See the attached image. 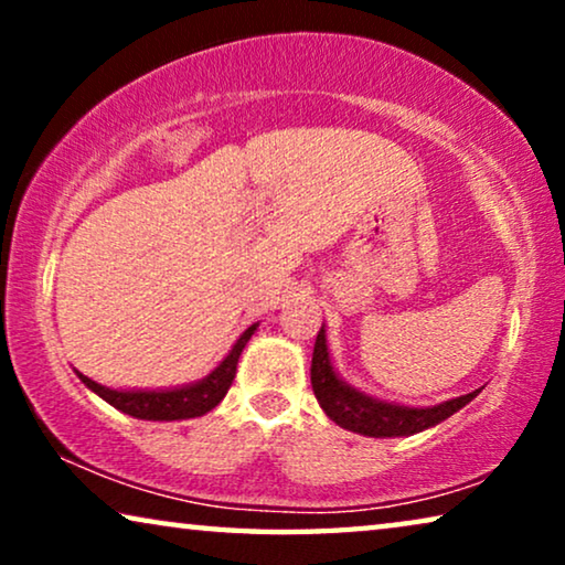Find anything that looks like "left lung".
<instances>
[{
  "mask_svg": "<svg viewBox=\"0 0 565 565\" xmlns=\"http://www.w3.org/2000/svg\"><path fill=\"white\" fill-rule=\"evenodd\" d=\"M311 385H313L316 398H319V404L323 408V414H327L331 422H337L339 427L358 431V435H365V437L416 435V431L435 427V424L445 422L447 416L460 412L462 406L470 404V401L481 393V388H478L473 393H466V396L445 401V404L422 406V408L391 404V401L367 396V393L352 388L350 383H344L342 377L337 375V370L331 365V358H329L327 329L323 327L313 344Z\"/></svg>",
  "mask_w": 565,
  "mask_h": 565,
  "instance_id": "obj_1",
  "label": "left lung"
}]
</instances>
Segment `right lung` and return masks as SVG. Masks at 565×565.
Wrapping results in <instances>:
<instances>
[{
  "label": "right lung",
  "mask_w": 565,
  "mask_h": 565,
  "mask_svg": "<svg viewBox=\"0 0 565 565\" xmlns=\"http://www.w3.org/2000/svg\"><path fill=\"white\" fill-rule=\"evenodd\" d=\"M257 323H252L242 337L236 339V344L231 347V352L223 358L218 367L211 375H205L203 381L182 385V388H169V391H115L107 385H99L92 377L79 375V381L87 385L89 391H95L99 398H105L107 404L118 408L122 414L136 416V419H149V422H174V419H195L215 408L226 396L231 383H234L238 358H242L246 342H249Z\"/></svg>",
  "instance_id": "obj_1"
}]
</instances>
